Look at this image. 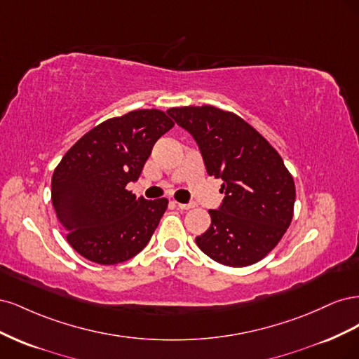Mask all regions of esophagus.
Returning <instances> with one entry per match:
<instances>
[{
	"mask_svg": "<svg viewBox=\"0 0 359 359\" xmlns=\"http://www.w3.org/2000/svg\"><path fill=\"white\" fill-rule=\"evenodd\" d=\"M173 205H175L178 210H182V211H186V210L193 208V205H191V203H180V202H173Z\"/></svg>",
	"mask_w": 359,
	"mask_h": 359,
	"instance_id": "34e87169",
	"label": "esophagus"
}]
</instances>
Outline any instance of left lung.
Wrapping results in <instances>:
<instances>
[{"mask_svg":"<svg viewBox=\"0 0 359 359\" xmlns=\"http://www.w3.org/2000/svg\"><path fill=\"white\" fill-rule=\"evenodd\" d=\"M168 114L198 142L210 177L222 178L219 210L196 238L202 252L226 266L264 259L293 217L295 182L283 158L243 118L210 104L172 107Z\"/></svg>","mask_w":359,"mask_h":359,"instance_id":"obj_1","label":"left lung"}]
</instances>
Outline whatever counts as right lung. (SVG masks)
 Returning a JSON list of instances; mask_svg holds the SVG:
<instances>
[{"mask_svg":"<svg viewBox=\"0 0 359 359\" xmlns=\"http://www.w3.org/2000/svg\"><path fill=\"white\" fill-rule=\"evenodd\" d=\"M173 127L158 109L106 119L85 133L52 175V205L69 244L85 259L115 265L149 243L168 199L147 201L128 191L157 140Z\"/></svg>","mask_w":359,"mask_h":359,"instance_id":"obj_1","label":"right lung"}]
</instances>
